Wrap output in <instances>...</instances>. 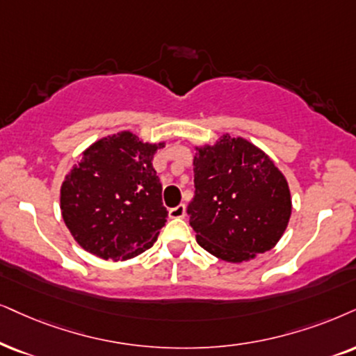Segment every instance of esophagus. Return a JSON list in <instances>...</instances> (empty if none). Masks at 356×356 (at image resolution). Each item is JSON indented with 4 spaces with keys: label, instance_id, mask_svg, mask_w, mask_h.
<instances>
[{
    "label": "esophagus",
    "instance_id": "esophagus-1",
    "mask_svg": "<svg viewBox=\"0 0 356 356\" xmlns=\"http://www.w3.org/2000/svg\"><path fill=\"white\" fill-rule=\"evenodd\" d=\"M169 217L170 218H184L186 217V205L181 204L177 207H174V209L169 210Z\"/></svg>",
    "mask_w": 356,
    "mask_h": 356
}]
</instances>
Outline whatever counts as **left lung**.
I'll use <instances>...</instances> for the list:
<instances>
[{"mask_svg": "<svg viewBox=\"0 0 356 356\" xmlns=\"http://www.w3.org/2000/svg\"><path fill=\"white\" fill-rule=\"evenodd\" d=\"M195 195L188 205L197 243L227 263L273 250L292 213L289 184L263 149L241 136L195 146Z\"/></svg>", "mask_w": 356, "mask_h": 356, "instance_id": "obj_1", "label": "left lung"}]
</instances>
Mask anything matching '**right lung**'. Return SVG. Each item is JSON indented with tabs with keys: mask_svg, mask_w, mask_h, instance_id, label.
Wrapping results in <instances>:
<instances>
[{
	"mask_svg": "<svg viewBox=\"0 0 356 356\" xmlns=\"http://www.w3.org/2000/svg\"><path fill=\"white\" fill-rule=\"evenodd\" d=\"M165 141L131 131L90 145L60 186L62 218L74 240L102 259L126 261L149 250L168 210L152 159Z\"/></svg>",
	"mask_w": 356,
	"mask_h": 356,
	"instance_id": "right-lung-1",
	"label": "right lung"
}]
</instances>
